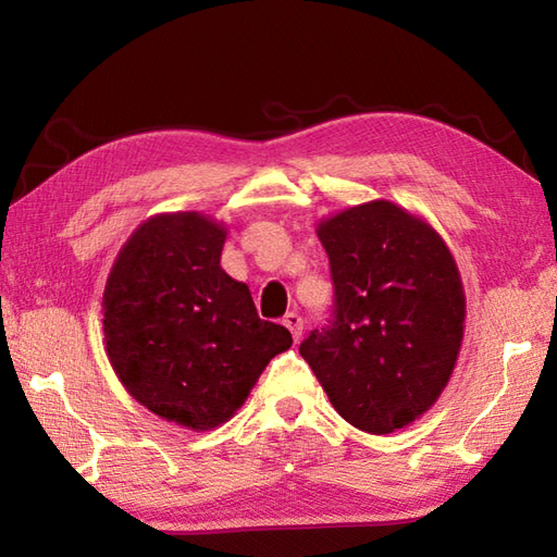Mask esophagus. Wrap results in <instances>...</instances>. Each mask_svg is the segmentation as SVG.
I'll return each mask as SVG.
<instances>
[{
    "instance_id": "esophagus-1",
    "label": "esophagus",
    "mask_w": 557,
    "mask_h": 557,
    "mask_svg": "<svg viewBox=\"0 0 557 557\" xmlns=\"http://www.w3.org/2000/svg\"><path fill=\"white\" fill-rule=\"evenodd\" d=\"M282 323H285V327L289 330L292 333V337H294V342H299L301 339V333H304V321H301V315L299 313H287L285 318H282Z\"/></svg>"
}]
</instances>
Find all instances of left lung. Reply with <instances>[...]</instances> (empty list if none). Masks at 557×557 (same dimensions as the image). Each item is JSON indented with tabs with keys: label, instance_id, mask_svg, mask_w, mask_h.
Listing matches in <instances>:
<instances>
[{
	"label": "left lung",
	"instance_id": "obj_1",
	"mask_svg": "<svg viewBox=\"0 0 557 557\" xmlns=\"http://www.w3.org/2000/svg\"><path fill=\"white\" fill-rule=\"evenodd\" d=\"M335 285L333 318L301 342L333 407L359 431L385 435L429 411L465 337V289L429 222L371 200L318 224Z\"/></svg>",
	"mask_w": 557,
	"mask_h": 557
}]
</instances>
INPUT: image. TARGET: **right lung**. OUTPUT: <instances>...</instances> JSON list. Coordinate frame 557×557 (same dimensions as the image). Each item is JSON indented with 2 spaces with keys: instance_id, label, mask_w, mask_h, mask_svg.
<instances>
[{
  "instance_id": "1",
  "label": "right lung",
  "mask_w": 557,
  "mask_h": 557,
  "mask_svg": "<svg viewBox=\"0 0 557 557\" xmlns=\"http://www.w3.org/2000/svg\"><path fill=\"white\" fill-rule=\"evenodd\" d=\"M224 224L162 212L128 236L102 294L104 347L126 393L158 417L210 431L230 421L287 327L260 321L244 282L220 265Z\"/></svg>"
}]
</instances>
